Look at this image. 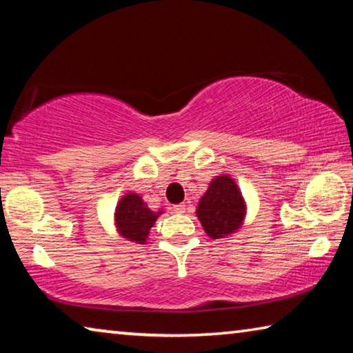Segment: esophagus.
Wrapping results in <instances>:
<instances>
[{"label":"esophagus","instance_id":"34e87169","mask_svg":"<svg viewBox=\"0 0 353 353\" xmlns=\"http://www.w3.org/2000/svg\"><path fill=\"white\" fill-rule=\"evenodd\" d=\"M172 212L174 213H183L185 212V204H177L172 207Z\"/></svg>","mask_w":353,"mask_h":353}]
</instances>
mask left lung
I'll return each instance as SVG.
<instances>
[{
    "mask_svg": "<svg viewBox=\"0 0 353 353\" xmlns=\"http://www.w3.org/2000/svg\"><path fill=\"white\" fill-rule=\"evenodd\" d=\"M196 213L213 240L235 232L244 216V201L236 183L230 177L218 176L201 198Z\"/></svg>",
    "mask_w": 353,
    "mask_h": 353,
    "instance_id": "obj_1",
    "label": "left lung"
}]
</instances>
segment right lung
<instances>
[{"label":"right lung","instance_id":"obj_1","mask_svg":"<svg viewBox=\"0 0 353 353\" xmlns=\"http://www.w3.org/2000/svg\"><path fill=\"white\" fill-rule=\"evenodd\" d=\"M159 214L149 210L139 194H126L117 207L115 221L123 236L137 244H145Z\"/></svg>","mask_w":353,"mask_h":353}]
</instances>
